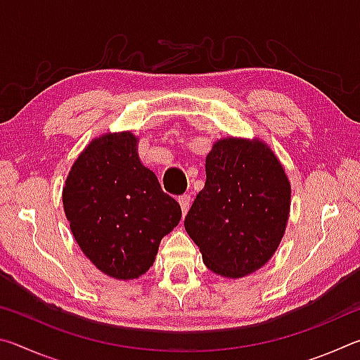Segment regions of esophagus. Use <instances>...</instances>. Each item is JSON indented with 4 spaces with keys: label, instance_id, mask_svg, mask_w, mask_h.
Instances as JSON below:
<instances>
[{
    "label": "esophagus",
    "instance_id": "esophagus-1",
    "mask_svg": "<svg viewBox=\"0 0 360 360\" xmlns=\"http://www.w3.org/2000/svg\"><path fill=\"white\" fill-rule=\"evenodd\" d=\"M178 202L181 205V211H182V216L186 214V212L188 211V208H191V203H192V197L191 195H181V197L178 198Z\"/></svg>",
    "mask_w": 360,
    "mask_h": 360
}]
</instances>
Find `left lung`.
<instances>
[{
	"label": "left lung",
	"instance_id": "left-lung-1",
	"mask_svg": "<svg viewBox=\"0 0 360 360\" xmlns=\"http://www.w3.org/2000/svg\"><path fill=\"white\" fill-rule=\"evenodd\" d=\"M205 168V188L187 212L186 231L211 271L225 278L251 275L281 243L290 182L278 157L259 139H219Z\"/></svg>",
	"mask_w": 360,
	"mask_h": 360
}]
</instances>
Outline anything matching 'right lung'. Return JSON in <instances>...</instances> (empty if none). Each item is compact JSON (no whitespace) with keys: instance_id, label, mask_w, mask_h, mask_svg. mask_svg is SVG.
I'll return each instance as SVG.
<instances>
[{"instance_id":"obj_1","label":"right lung","mask_w":360,"mask_h":360,"mask_svg":"<svg viewBox=\"0 0 360 360\" xmlns=\"http://www.w3.org/2000/svg\"><path fill=\"white\" fill-rule=\"evenodd\" d=\"M131 131L95 138L71 167L63 208L85 257L105 275L135 279L154 264L181 206L138 157Z\"/></svg>"}]
</instances>
